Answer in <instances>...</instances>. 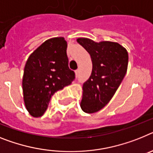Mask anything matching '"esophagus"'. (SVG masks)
<instances>
[{
	"label": "esophagus",
	"mask_w": 153,
	"mask_h": 153,
	"mask_svg": "<svg viewBox=\"0 0 153 153\" xmlns=\"http://www.w3.org/2000/svg\"><path fill=\"white\" fill-rule=\"evenodd\" d=\"M78 75H79V69H77L76 71H75V75L78 76Z\"/></svg>",
	"instance_id": "1"
}]
</instances>
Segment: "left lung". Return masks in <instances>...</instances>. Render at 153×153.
Listing matches in <instances>:
<instances>
[{
    "label": "left lung",
    "mask_w": 153,
    "mask_h": 153,
    "mask_svg": "<svg viewBox=\"0 0 153 153\" xmlns=\"http://www.w3.org/2000/svg\"><path fill=\"white\" fill-rule=\"evenodd\" d=\"M77 42L89 53L92 62L91 76L83 84L80 106L86 113H94L108 104L127 71L128 55L117 42H95L79 38Z\"/></svg>",
    "instance_id": "1"
}]
</instances>
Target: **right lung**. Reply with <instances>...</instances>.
<instances>
[{
    "label": "right lung",
    "instance_id": "obj_1",
    "mask_svg": "<svg viewBox=\"0 0 153 153\" xmlns=\"http://www.w3.org/2000/svg\"><path fill=\"white\" fill-rule=\"evenodd\" d=\"M66 50L65 38H50L27 58L22 87L25 106L33 117L43 115L51 96L75 79V72L68 68Z\"/></svg>",
    "mask_w": 153,
    "mask_h": 153
}]
</instances>
